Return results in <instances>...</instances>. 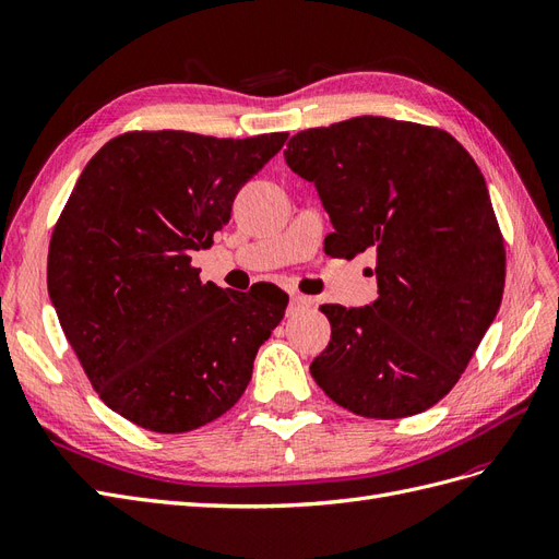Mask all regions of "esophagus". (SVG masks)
I'll return each mask as SVG.
<instances>
[{
  "label": "esophagus",
  "instance_id": "34e87169",
  "mask_svg": "<svg viewBox=\"0 0 559 559\" xmlns=\"http://www.w3.org/2000/svg\"><path fill=\"white\" fill-rule=\"evenodd\" d=\"M312 308V298L308 296H300V294H294L292 300H289V314H298V312H306Z\"/></svg>",
  "mask_w": 559,
  "mask_h": 559
}]
</instances>
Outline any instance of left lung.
I'll use <instances>...</instances> for the list:
<instances>
[{
    "label": "left lung",
    "instance_id": "8db88e82",
    "mask_svg": "<svg viewBox=\"0 0 559 559\" xmlns=\"http://www.w3.org/2000/svg\"><path fill=\"white\" fill-rule=\"evenodd\" d=\"M286 165L317 186L337 259L376 253L378 300L321 306L310 373L354 415L425 413L462 378L501 306L506 249L476 160L450 132L382 116L302 130Z\"/></svg>",
    "mask_w": 559,
    "mask_h": 559
}]
</instances>
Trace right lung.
Here are the masks:
<instances>
[{
  "mask_svg": "<svg viewBox=\"0 0 559 559\" xmlns=\"http://www.w3.org/2000/svg\"><path fill=\"white\" fill-rule=\"evenodd\" d=\"M286 138L130 130L83 167L50 235L48 294L97 396L132 425L193 431L245 394L289 296L202 284L191 253Z\"/></svg>",
  "mask_w": 559,
  "mask_h": 559,
  "instance_id": "1",
  "label": "right lung"
}]
</instances>
